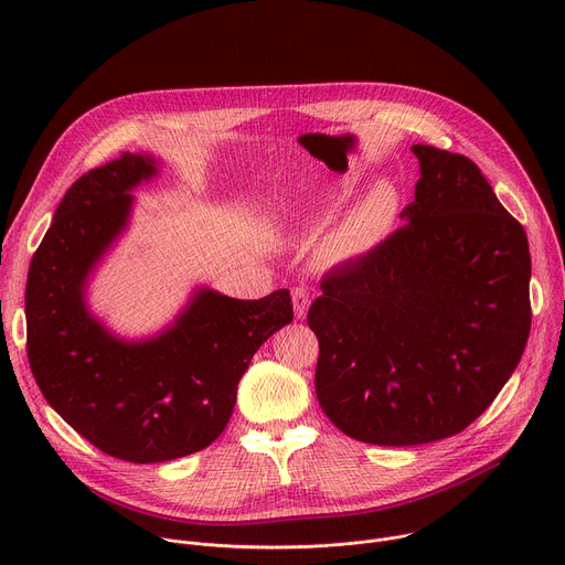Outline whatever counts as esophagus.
I'll use <instances>...</instances> for the list:
<instances>
[{
	"mask_svg": "<svg viewBox=\"0 0 565 565\" xmlns=\"http://www.w3.org/2000/svg\"><path fill=\"white\" fill-rule=\"evenodd\" d=\"M292 306H295V317L303 319L310 306V290L306 286H295L292 288Z\"/></svg>",
	"mask_w": 565,
	"mask_h": 565,
	"instance_id": "esophagus-1",
	"label": "esophagus"
}]
</instances>
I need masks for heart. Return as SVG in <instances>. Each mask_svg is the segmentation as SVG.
Here are the masks:
<instances>
[{"label":"heart","mask_w":565,"mask_h":565,"mask_svg":"<svg viewBox=\"0 0 565 565\" xmlns=\"http://www.w3.org/2000/svg\"><path fill=\"white\" fill-rule=\"evenodd\" d=\"M397 210V192L391 183L373 185L351 210L338 232L340 246L347 253H364L386 232Z\"/></svg>","instance_id":"1"}]
</instances>
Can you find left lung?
I'll list each match as a JSON object with an SVG mask.
<instances>
[{
	"mask_svg": "<svg viewBox=\"0 0 565 565\" xmlns=\"http://www.w3.org/2000/svg\"><path fill=\"white\" fill-rule=\"evenodd\" d=\"M420 179L407 223L331 268L308 308L315 391L347 436L425 445L469 427L527 344L523 225L462 153L414 145Z\"/></svg>",
	"mask_w": 565,
	"mask_h": 565,
	"instance_id": "1",
	"label": "left lung"
}]
</instances>
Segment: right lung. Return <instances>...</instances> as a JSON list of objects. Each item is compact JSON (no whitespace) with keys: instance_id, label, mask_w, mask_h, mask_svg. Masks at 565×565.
Returning a JSON list of instances; mask_svg holds the SVG:
<instances>
[{"instance_id":"1","label":"right lung","mask_w":565,"mask_h":565,"mask_svg":"<svg viewBox=\"0 0 565 565\" xmlns=\"http://www.w3.org/2000/svg\"><path fill=\"white\" fill-rule=\"evenodd\" d=\"M151 156L125 151L79 177L55 210L26 279V353L49 405L100 451L174 460L225 429L241 375L292 321L290 292L232 299L199 288L174 324L145 342L114 338L85 303L89 273L125 230Z\"/></svg>"}]
</instances>
